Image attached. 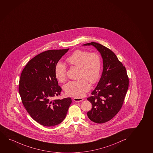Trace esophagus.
<instances>
[{"label": "esophagus", "mask_w": 153, "mask_h": 153, "mask_svg": "<svg viewBox=\"0 0 153 153\" xmlns=\"http://www.w3.org/2000/svg\"><path fill=\"white\" fill-rule=\"evenodd\" d=\"M83 99L82 98H74V100L75 102H81L82 101H83Z\"/></svg>", "instance_id": "1"}]
</instances>
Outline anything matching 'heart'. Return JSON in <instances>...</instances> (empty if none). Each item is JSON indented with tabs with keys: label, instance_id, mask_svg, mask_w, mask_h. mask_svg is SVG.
Listing matches in <instances>:
<instances>
[{
	"label": "heart",
	"instance_id": "b5f03b06",
	"mask_svg": "<svg viewBox=\"0 0 153 153\" xmlns=\"http://www.w3.org/2000/svg\"><path fill=\"white\" fill-rule=\"evenodd\" d=\"M71 66L79 68L81 79L72 81L66 84L64 90L67 95L75 98H79L89 91L88 81L95 84L98 81L102 68V59L98 53H90L87 51L77 50L66 59ZM55 75L60 82L65 81L67 77L66 66L58 62L55 67Z\"/></svg>",
	"mask_w": 153,
	"mask_h": 153
}]
</instances>
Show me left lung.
Listing matches in <instances>:
<instances>
[{
  "label": "left lung",
  "instance_id": "1",
  "mask_svg": "<svg viewBox=\"0 0 153 153\" xmlns=\"http://www.w3.org/2000/svg\"><path fill=\"white\" fill-rule=\"evenodd\" d=\"M83 45H93L100 53L103 69L100 79L87 100L92 108L87 112L90 120L98 124L112 119L120 111L129 86L126 68L109 48L91 42Z\"/></svg>",
  "mask_w": 153,
  "mask_h": 153
}]
</instances>
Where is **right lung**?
Segmentation results:
<instances>
[{
  "label": "right lung",
  "instance_id": "obj_1",
  "mask_svg": "<svg viewBox=\"0 0 153 153\" xmlns=\"http://www.w3.org/2000/svg\"><path fill=\"white\" fill-rule=\"evenodd\" d=\"M69 48L41 53L28 62L22 72L19 91L27 112L43 126L57 125L66 117L70 98L53 100L62 91L55 67Z\"/></svg>",
  "mask_w": 153,
  "mask_h": 153
}]
</instances>
